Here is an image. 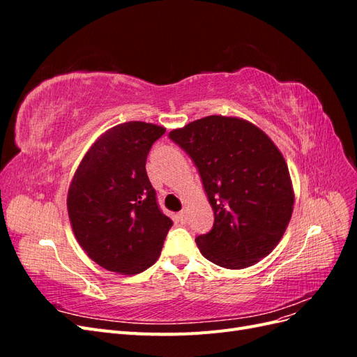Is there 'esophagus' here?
<instances>
[{"mask_svg": "<svg viewBox=\"0 0 357 357\" xmlns=\"http://www.w3.org/2000/svg\"><path fill=\"white\" fill-rule=\"evenodd\" d=\"M178 220H180L181 225H186V223H188V215H186L185 211H181V213L178 214Z\"/></svg>", "mask_w": 357, "mask_h": 357, "instance_id": "34e87169", "label": "esophagus"}]
</instances>
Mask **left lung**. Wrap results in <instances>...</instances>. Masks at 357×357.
I'll use <instances>...</instances> for the list:
<instances>
[{
	"label": "left lung",
	"instance_id": "8db88e82",
	"mask_svg": "<svg viewBox=\"0 0 357 357\" xmlns=\"http://www.w3.org/2000/svg\"><path fill=\"white\" fill-rule=\"evenodd\" d=\"M169 138L195 162L211 208L213 229L197 236L210 262L252 266L282 240L295 193L286 160L261 128L232 116H207L172 129Z\"/></svg>",
	"mask_w": 357,
	"mask_h": 357
}]
</instances>
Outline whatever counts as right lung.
Returning a JSON list of instances; mask_svg holds the SVG:
<instances>
[{"instance_id": "add662e5", "label": "right lung", "mask_w": 357, "mask_h": 357, "mask_svg": "<svg viewBox=\"0 0 357 357\" xmlns=\"http://www.w3.org/2000/svg\"><path fill=\"white\" fill-rule=\"evenodd\" d=\"M165 131L137 121L116 125L96 138L74 172L67 195L73 232L109 271L134 275L160 256L172 222L158 207L146 160Z\"/></svg>"}]
</instances>
